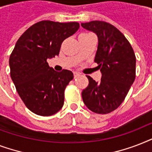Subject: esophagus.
I'll use <instances>...</instances> for the list:
<instances>
[{
    "label": "esophagus",
    "instance_id": "esophagus-1",
    "mask_svg": "<svg viewBox=\"0 0 152 152\" xmlns=\"http://www.w3.org/2000/svg\"><path fill=\"white\" fill-rule=\"evenodd\" d=\"M73 74H74V77H75V78H76L77 76H80V73H79V72H74Z\"/></svg>",
    "mask_w": 152,
    "mask_h": 152
}]
</instances>
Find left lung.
<instances>
[{"label":"left lung","instance_id":"1","mask_svg":"<svg viewBox=\"0 0 152 152\" xmlns=\"http://www.w3.org/2000/svg\"><path fill=\"white\" fill-rule=\"evenodd\" d=\"M98 36L95 62L102 72L99 82L87 76L89 84L82 91L86 106L94 113L106 114L122 103L136 78V56L125 35L104 21L81 23Z\"/></svg>","mask_w":152,"mask_h":152}]
</instances>
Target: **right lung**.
I'll return each instance as SVG.
<instances>
[{"label": "right lung", "mask_w": 152, "mask_h": 152, "mask_svg": "<svg viewBox=\"0 0 152 152\" xmlns=\"http://www.w3.org/2000/svg\"><path fill=\"white\" fill-rule=\"evenodd\" d=\"M79 27L76 22L43 20L30 27L15 43L9 57L11 78L25 106L35 114L51 116L64 105V90L73 73L55 71L46 61L59 54L62 42Z\"/></svg>", "instance_id": "obj_1"}]
</instances>
